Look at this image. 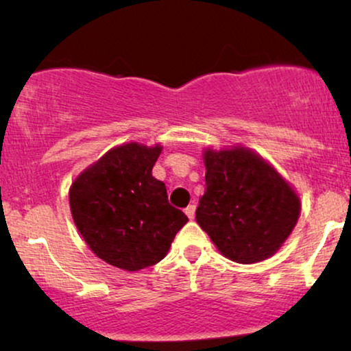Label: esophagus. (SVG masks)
Returning a JSON list of instances; mask_svg holds the SVG:
<instances>
[{"mask_svg":"<svg viewBox=\"0 0 351 351\" xmlns=\"http://www.w3.org/2000/svg\"><path fill=\"white\" fill-rule=\"evenodd\" d=\"M195 211H196L195 204H189V206L184 209V213H186V216L189 217V219H193V217H195Z\"/></svg>","mask_w":351,"mask_h":351,"instance_id":"1","label":"esophagus"}]
</instances>
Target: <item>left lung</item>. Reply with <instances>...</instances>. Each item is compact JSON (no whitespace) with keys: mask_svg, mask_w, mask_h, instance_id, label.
<instances>
[{"mask_svg":"<svg viewBox=\"0 0 351 351\" xmlns=\"http://www.w3.org/2000/svg\"><path fill=\"white\" fill-rule=\"evenodd\" d=\"M206 191L196 221L223 256L239 264L267 259L300 215L295 191L263 156L244 147L204 150Z\"/></svg>","mask_w":351,"mask_h":351,"instance_id":"1","label":"left lung"}]
</instances>
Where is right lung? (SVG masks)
<instances>
[{
  "label": "right lung",
  "mask_w": 351,
  "mask_h": 351,
  "mask_svg": "<svg viewBox=\"0 0 351 351\" xmlns=\"http://www.w3.org/2000/svg\"><path fill=\"white\" fill-rule=\"evenodd\" d=\"M162 147L136 142L108 150L69 189L74 223L97 257L123 271L163 259L188 223L168 203L167 186L152 175Z\"/></svg>",
  "instance_id": "1"
}]
</instances>
